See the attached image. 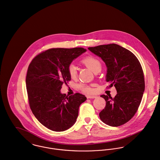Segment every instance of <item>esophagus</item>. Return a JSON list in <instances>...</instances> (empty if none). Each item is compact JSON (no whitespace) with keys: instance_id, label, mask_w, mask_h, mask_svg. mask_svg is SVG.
I'll return each mask as SVG.
<instances>
[{"instance_id":"1","label":"esophagus","mask_w":160,"mask_h":160,"mask_svg":"<svg viewBox=\"0 0 160 160\" xmlns=\"http://www.w3.org/2000/svg\"><path fill=\"white\" fill-rule=\"evenodd\" d=\"M96 97H97V96H95V95H87V98H89V99H90H90H91V98H96Z\"/></svg>"}]
</instances>
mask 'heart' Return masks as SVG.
I'll return each mask as SVG.
<instances>
[{"instance_id": "heart-1", "label": "heart", "mask_w": 160, "mask_h": 160, "mask_svg": "<svg viewBox=\"0 0 160 160\" xmlns=\"http://www.w3.org/2000/svg\"><path fill=\"white\" fill-rule=\"evenodd\" d=\"M82 62L95 73L99 72L101 70V62L99 59H98L95 56H89L85 57L82 59ZM68 73L72 78H74L76 77L77 74V68L75 64H70L68 65ZM80 88L83 93L86 94H92L94 92V90L93 88L84 85H80Z\"/></svg>"}]
</instances>
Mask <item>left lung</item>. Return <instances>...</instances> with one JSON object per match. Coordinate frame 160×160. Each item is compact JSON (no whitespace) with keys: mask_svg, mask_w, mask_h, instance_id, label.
Returning <instances> with one entry per match:
<instances>
[{"mask_svg":"<svg viewBox=\"0 0 160 160\" xmlns=\"http://www.w3.org/2000/svg\"><path fill=\"white\" fill-rule=\"evenodd\" d=\"M101 58L107 67L106 81L109 87L114 86L117 95H101L106 107L99 114L107 125L117 127L124 124L136 113L145 91L144 75L136 56L116 44L99 45L88 48Z\"/></svg>","mask_w":160,"mask_h":160,"instance_id":"left-lung-1","label":"left lung"}]
</instances>
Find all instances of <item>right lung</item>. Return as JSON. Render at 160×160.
<instances>
[{
  "instance_id": "obj_1",
  "label": "right lung",
  "mask_w": 160,
  "mask_h": 160,
  "mask_svg": "<svg viewBox=\"0 0 160 160\" xmlns=\"http://www.w3.org/2000/svg\"><path fill=\"white\" fill-rule=\"evenodd\" d=\"M87 51L82 48H53L36 56L29 65L26 86L32 114L46 128L62 132L71 128L78 116L85 95L67 96L61 92L70 80L68 67Z\"/></svg>"
}]
</instances>
